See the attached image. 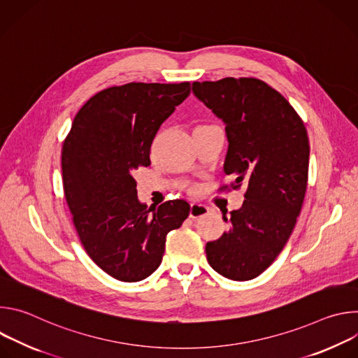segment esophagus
<instances>
[{
  "label": "esophagus",
  "mask_w": 358,
  "mask_h": 358,
  "mask_svg": "<svg viewBox=\"0 0 358 358\" xmlns=\"http://www.w3.org/2000/svg\"><path fill=\"white\" fill-rule=\"evenodd\" d=\"M210 213V208L202 206V203H196V202H192L191 203V210H189V218L195 220V218H199V217H203L207 215Z\"/></svg>",
  "instance_id": "34e87169"
}]
</instances>
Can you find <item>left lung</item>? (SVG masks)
<instances>
[{"label": "left lung", "instance_id": "8db88e82", "mask_svg": "<svg viewBox=\"0 0 358 358\" xmlns=\"http://www.w3.org/2000/svg\"><path fill=\"white\" fill-rule=\"evenodd\" d=\"M192 92L225 124L224 171L245 201L229 231L206 246L208 264L232 280L266 271L285 248L308 187L309 137L289 101L255 78L194 82Z\"/></svg>", "mask_w": 358, "mask_h": 358}]
</instances>
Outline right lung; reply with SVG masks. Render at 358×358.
Here are the masks:
<instances>
[{"instance_id": "1", "label": "right lung", "mask_w": 358, "mask_h": 358, "mask_svg": "<svg viewBox=\"0 0 358 358\" xmlns=\"http://www.w3.org/2000/svg\"><path fill=\"white\" fill-rule=\"evenodd\" d=\"M189 83H127L90 97L62 147L64 191L79 239L112 278L138 282L155 272L171 229L189 215L184 199L147 208L134 174L150 166L160 126L188 97Z\"/></svg>"}]
</instances>
